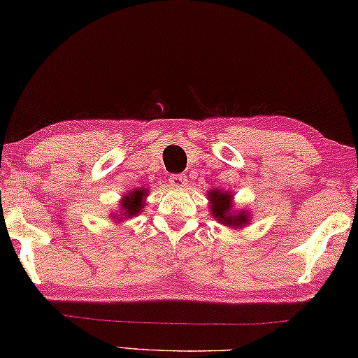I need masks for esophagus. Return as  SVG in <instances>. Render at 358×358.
Masks as SVG:
<instances>
[{
    "instance_id": "34e87169",
    "label": "esophagus",
    "mask_w": 358,
    "mask_h": 358,
    "mask_svg": "<svg viewBox=\"0 0 358 358\" xmlns=\"http://www.w3.org/2000/svg\"><path fill=\"white\" fill-rule=\"evenodd\" d=\"M169 184L173 185V187H184L185 184H187V178H185L184 174H171L169 176Z\"/></svg>"
}]
</instances>
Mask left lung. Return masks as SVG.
<instances>
[{"label":"left lung","instance_id":"8db88e82","mask_svg":"<svg viewBox=\"0 0 358 358\" xmlns=\"http://www.w3.org/2000/svg\"><path fill=\"white\" fill-rule=\"evenodd\" d=\"M210 202L213 217L219 219L222 224L229 227H243L248 222L247 212L231 213V196H229V194L219 192V190H212Z\"/></svg>","mask_w":358,"mask_h":358}]
</instances>
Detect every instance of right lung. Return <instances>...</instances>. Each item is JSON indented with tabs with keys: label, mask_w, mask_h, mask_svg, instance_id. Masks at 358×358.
<instances>
[{
	"label": "right lung",
	"mask_w": 358,
	"mask_h": 358,
	"mask_svg": "<svg viewBox=\"0 0 358 358\" xmlns=\"http://www.w3.org/2000/svg\"><path fill=\"white\" fill-rule=\"evenodd\" d=\"M145 192H146V189H136V190H133L129 196L123 199L122 208H120V210L123 212V215L127 217V219L136 215V213H139V210L145 207L143 206V197H145Z\"/></svg>",
	"instance_id": "right-lung-1"
}]
</instances>
